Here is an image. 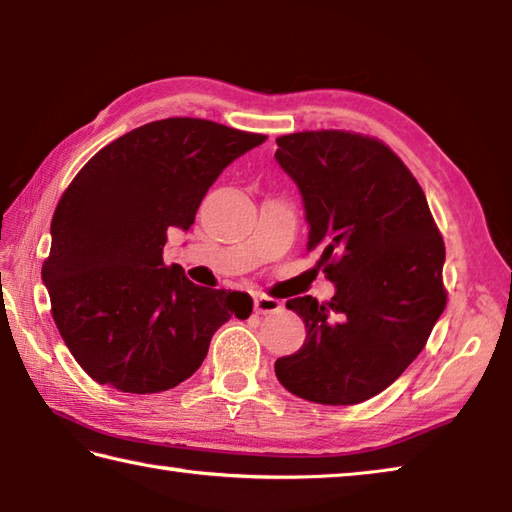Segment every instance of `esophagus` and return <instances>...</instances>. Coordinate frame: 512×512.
<instances>
[{
	"label": "esophagus",
	"mask_w": 512,
	"mask_h": 512,
	"mask_svg": "<svg viewBox=\"0 0 512 512\" xmlns=\"http://www.w3.org/2000/svg\"><path fill=\"white\" fill-rule=\"evenodd\" d=\"M281 307H283L281 301H276V298H272V296H263V294L254 296V312L256 314H274L281 310Z\"/></svg>",
	"instance_id": "esophagus-1"
}]
</instances>
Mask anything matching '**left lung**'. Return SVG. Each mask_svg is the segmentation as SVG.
<instances>
[{
	"instance_id": "1",
	"label": "left lung",
	"mask_w": 512,
	"mask_h": 512,
	"mask_svg": "<svg viewBox=\"0 0 512 512\" xmlns=\"http://www.w3.org/2000/svg\"><path fill=\"white\" fill-rule=\"evenodd\" d=\"M276 160L305 202L307 252L336 285L332 301H287L307 339L278 359V381L323 406L383 392L417 359L446 307V247L417 178L388 144L354 131L276 138Z\"/></svg>"
}]
</instances>
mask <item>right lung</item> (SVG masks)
<instances>
[{
	"label": "right lung",
	"instance_id": "add662e5",
	"mask_svg": "<svg viewBox=\"0 0 512 512\" xmlns=\"http://www.w3.org/2000/svg\"><path fill=\"white\" fill-rule=\"evenodd\" d=\"M267 140L200 118H167L100 149L57 202L42 281L53 321L82 370L120 392L176 388L205 361L243 292L194 285L162 252L189 229L223 169Z\"/></svg>",
	"mask_w": 512,
	"mask_h": 512
}]
</instances>
